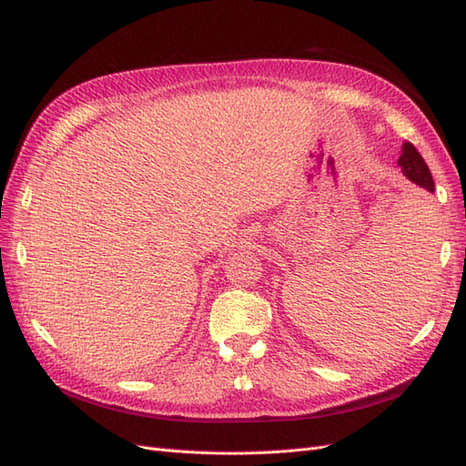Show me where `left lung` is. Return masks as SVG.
Instances as JSON below:
<instances>
[{
  "label": "left lung",
  "instance_id": "1",
  "mask_svg": "<svg viewBox=\"0 0 466 466\" xmlns=\"http://www.w3.org/2000/svg\"><path fill=\"white\" fill-rule=\"evenodd\" d=\"M399 165L402 168V175L408 180H412L414 185H418L420 188H426V190L433 192L435 185H433L430 168H428L424 157H421L418 149L410 142H404L402 155L399 157Z\"/></svg>",
  "mask_w": 466,
  "mask_h": 466
}]
</instances>
